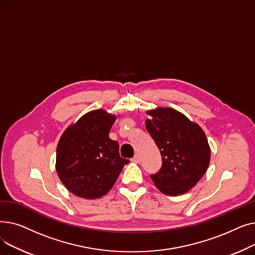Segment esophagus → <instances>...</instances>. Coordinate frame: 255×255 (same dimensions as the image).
<instances>
[{
	"mask_svg": "<svg viewBox=\"0 0 255 255\" xmlns=\"http://www.w3.org/2000/svg\"><path fill=\"white\" fill-rule=\"evenodd\" d=\"M131 161L134 162V163H139V162H140V157H139V155L136 154L134 157H133V158L131 159Z\"/></svg>",
	"mask_w": 255,
	"mask_h": 255,
	"instance_id": "obj_1",
	"label": "esophagus"
}]
</instances>
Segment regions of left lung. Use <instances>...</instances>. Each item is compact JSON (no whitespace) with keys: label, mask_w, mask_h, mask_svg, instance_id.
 Segmentation results:
<instances>
[{"label":"left lung","mask_w":255,"mask_h":255,"mask_svg":"<svg viewBox=\"0 0 255 255\" xmlns=\"http://www.w3.org/2000/svg\"><path fill=\"white\" fill-rule=\"evenodd\" d=\"M145 128L162 156V166L151 179L166 195L189 191L208 169L211 150L203 129L169 107L149 111Z\"/></svg>","instance_id":"left-lung-1"}]
</instances>
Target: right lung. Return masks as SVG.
<instances>
[{
	"instance_id": "right-lung-1",
	"label": "right lung",
	"mask_w": 255,
	"mask_h": 255,
	"mask_svg": "<svg viewBox=\"0 0 255 255\" xmlns=\"http://www.w3.org/2000/svg\"><path fill=\"white\" fill-rule=\"evenodd\" d=\"M116 116L92 111L69 126L57 148L56 168L65 187L86 199L99 198L116 183L128 159L120 156L119 143L110 138Z\"/></svg>"
}]
</instances>
